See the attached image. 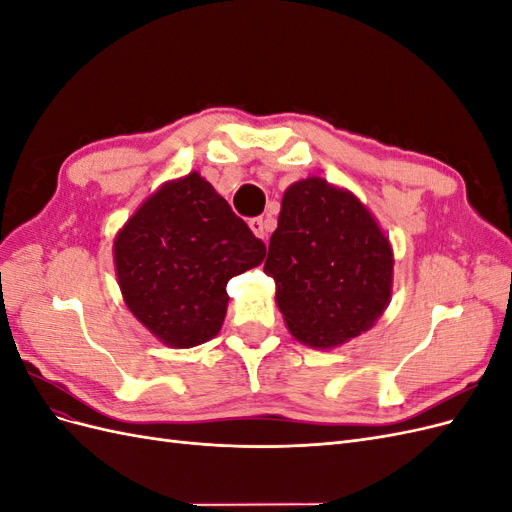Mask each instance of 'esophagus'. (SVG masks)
Masks as SVG:
<instances>
[{
	"instance_id": "esophagus-1",
	"label": "esophagus",
	"mask_w": 512,
	"mask_h": 512,
	"mask_svg": "<svg viewBox=\"0 0 512 512\" xmlns=\"http://www.w3.org/2000/svg\"><path fill=\"white\" fill-rule=\"evenodd\" d=\"M250 228H252V232L256 237H260V239H267V235H269V226H267V220L262 218V215H258V218H252L250 220Z\"/></svg>"
}]
</instances>
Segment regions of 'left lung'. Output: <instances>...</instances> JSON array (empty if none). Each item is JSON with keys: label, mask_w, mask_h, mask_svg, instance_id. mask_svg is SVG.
Returning a JSON list of instances; mask_svg holds the SVG:
<instances>
[{"label": "left lung", "mask_w": 512, "mask_h": 512, "mask_svg": "<svg viewBox=\"0 0 512 512\" xmlns=\"http://www.w3.org/2000/svg\"><path fill=\"white\" fill-rule=\"evenodd\" d=\"M265 273L294 339L335 348L374 327L391 301L393 250L352 192L320 177L284 192Z\"/></svg>", "instance_id": "obj_1"}]
</instances>
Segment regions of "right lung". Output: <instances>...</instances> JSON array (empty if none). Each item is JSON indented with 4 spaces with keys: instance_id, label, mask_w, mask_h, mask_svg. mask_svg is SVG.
Returning <instances> with one entry per match:
<instances>
[{
    "instance_id": "right-lung-1",
    "label": "right lung",
    "mask_w": 512,
    "mask_h": 512,
    "mask_svg": "<svg viewBox=\"0 0 512 512\" xmlns=\"http://www.w3.org/2000/svg\"><path fill=\"white\" fill-rule=\"evenodd\" d=\"M117 282L138 322L173 348L222 329L226 284L265 258V243L198 173L164 183L113 245Z\"/></svg>"
}]
</instances>
